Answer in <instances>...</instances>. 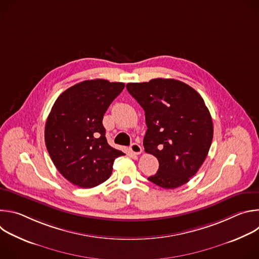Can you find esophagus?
Returning a JSON list of instances; mask_svg holds the SVG:
<instances>
[{
  "instance_id": "obj_1",
  "label": "esophagus",
  "mask_w": 259,
  "mask_h": 259,
  "mask_svg": "<svg viewBox=\"0 0 259 259\" xmlns=\"http://www.w3.org/2000/svg\"><path fill=\"white\" fill-rule=\"evenodd\" d=\"M129 151L131 152V154L133 155H140L142 153V149L141 146L138 143H132L129 147Z\"/></svg>"
}]
</instances>
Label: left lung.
<instances>
[{"mask_svg":"<svg viewBox=\"0 0 259 259\" xmlns=\"http://www.w3.org/2000/svg\"><path fill=\"white\" fill-rule=\"evenodd\" d=\"M126 88L144 109V151L159 161V170L149 180L167 190L186 184L204 163L213 138L203 98L174 79L128 83Z\"/></svg>","mask_w":259,"mask_h":259,"instance_id":"obj_1","label":"left lung"}]
</instances>
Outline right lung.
<instances>
[{
    "mask_svg": "<svg viewBox=\"0 0 259 259\" xmlns=\"http://www.w3.org/2000/svg\"><path fill=\"white\" fill-rule=\"evenodd\" d=\"M124 83L96 79L71 86L54 102L45 126L47 151L60 174L75 186L107 180L124 153L107 143L102 119Z\"/></svg>",
    "mask_w": 259,
    "mask_h": 259,
    "instance_id": "obj_1",
    "label": "right lung"
}]
</instances>
